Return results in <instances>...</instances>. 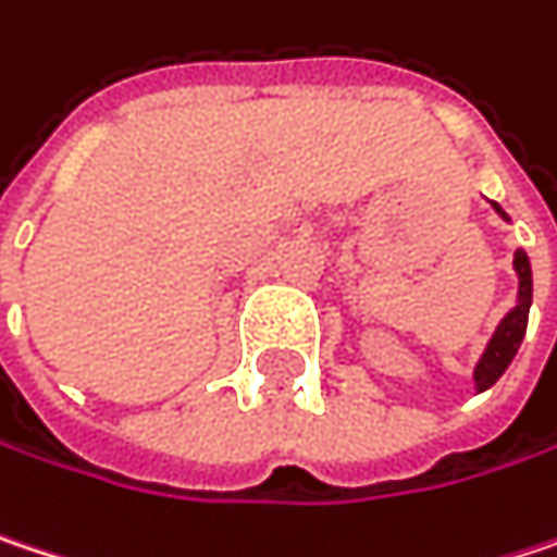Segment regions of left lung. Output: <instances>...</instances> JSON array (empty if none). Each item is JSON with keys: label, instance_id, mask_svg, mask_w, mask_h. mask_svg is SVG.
<instances>
[{"label": "left lung", "instance_id": "left-lung-1", "mask_svg": "<svg viewBox=\"0 0 557 557\" xmlns=\"http://www.w3.org/2000/svg\"><path fill=\"white\" fill-rule=\"evenodd\" d=\"M494 210L507 220V213L494 203ZM513 268H517V277H520V296H517V306L504 315V322L497 325L491 344L484 347L479 367H475V385L479 392L491 388L494 382L504 376V370L510 367V360L517 357L520 344H523V334H527V322H530V306H532V271L527 251L520 248L517 258H513Z\"/></svg>", "mask_w": 557, "mask_h": 557}]
</instances>
